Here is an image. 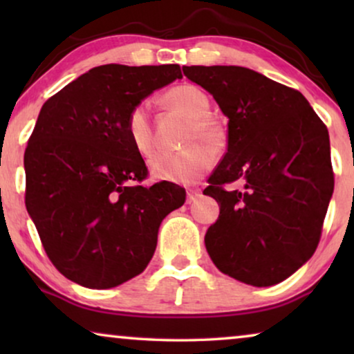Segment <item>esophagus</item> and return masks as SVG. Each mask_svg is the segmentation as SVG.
Instances as JSON below:
<instances>
[{
  "mask_svg": "<svg viewBox=\"0 0 354 354\" xmlns=\"http://www.w3.org/2000/svg\"><path fill=\"white\" fill-rule=\"evenodd\" d=\"M200 196H201V192L200 190H188V193H187V203H188V205H192V203H195Z\"/></svg>",
  "mask_w": 354,
  "mask_h": 354,
  "instance_id": "esophagus-1",
  "label": "esophagus"
}]
</instances>
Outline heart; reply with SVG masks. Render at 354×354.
I'll use <instances>...</instances> for the list:
<instances>
[{
  "mask_svg": "<svg viewBox=\"0 0 354 354\" xmlns=\"http://www.w3.org/2000/svg\"><path fill=\"white\" fill-rule=\"evenodd\" d=\"M164 103L188 118L183 133V143L187 147L178 151L154 154L148 162L149 174L156 180L193 183L209 171L216 161V153L212 148L199 140L205 139L209 145H219L224 137V130L209 114L211 103L207 95L195 85L183 84L172 86L164 95ZM124 130L135 151L142 156L151 153L153 127L147 103H137L129 111Z\"/></svg>",
  "mask_w": 354,
  "mask_h": 354,
  "instance_id": "heart-1",
  "label": "heart"
}]
</instances>
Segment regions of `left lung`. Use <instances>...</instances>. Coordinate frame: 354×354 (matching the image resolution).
<instances>
[{"label":"left lung","mask_w":354,"mask_h":354,"mask_svg":"<svg viewBox=\"0 0 354 354\" xmlns=\"http://www.w3.org/2000/svg\"><path fill=\"white\" fill-rule=\"evenodd\" d=\"M229 118L227 153L205 195L219 219L205 243L216 268L240 282L270 287L316 251L333 193L326 124L298 90L240 66H183ZM240 180L241 191H227Z\"/></svg>","instance_id":"left-lung-1"}]
</instances>
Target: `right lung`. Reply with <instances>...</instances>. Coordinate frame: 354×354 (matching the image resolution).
I'll return each instance as SVG.
<instances>
[{
  "label": "right lung",
  "mask_w": 354,
  "mask_h": 354,
  "mask_svg": "<svg viewBox=\"0 0 354 354\" xmlns=\"http://www.w3.org/2000/svg\"><path fill=\"white\" fill-rule=\"evenodd\" d=\"M182 79L180 66H98L41 106L28 138L26 206L48 258L72 282L113 288L151 261L164 217L185 203L171 182L142 187L129 111Z\"/></svg>",
  "instance_id": "1"
}]
</instances>
